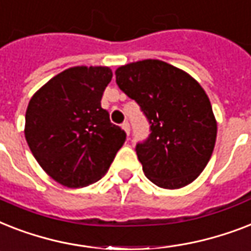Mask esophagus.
<instances>
[{
    "instance_id": "obj_1",
    "label": "esophagus",
    "mask_w": 251,
    "mask_h": 251,
    "mask_svg": "<svg viewBox=\"0 0 251 251\" xmlns=\"http://www.w3.org/2000/svg\"><path fill=\"white\" fill-rule=\"evenodd\" d=\"M122 128H123L124 132L127 133V136H129V133H131V127H129V123H128V122H124V123L122 124Z\"/></svg>"
}]
</instances>
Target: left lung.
<instances>
[{
    "instance_id": "8db88e82",
    "label": "left lung",
    "mask_w": 251,
    "mask_h": 251,
    "mask_svg": "<svg viewBox=\"0 0 251 251\" xmlns=\"http://www.w3.org/2000/svg\"><path fill=\"white\" fill-rule=\"evenodd\" d=\"M116 84L148 116L149 138L136 146L148 179L179 189L197 179L211 158L218 123L197 80L159 59L120 66Z\"/></svg>"
}]
</instances>
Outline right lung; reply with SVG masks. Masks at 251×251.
Here are the masks:
<instances>
[{"instance_id":"add662e5","label":"right lung","mask_w":251,"mask_h":251,"mask_svg":"<svg viewBox=\"0 0 251 251\" xmlns=\"http://www.w3.org/2000/svg\"><path fill=\"white\" fill-rule=\"evenodd\" d=\"M107 66H75L36 92L25 111L24 136L44 171L67 188H84L109 170L126 133L101 107L111 81Z\"/></svg>"}]
</instances>
